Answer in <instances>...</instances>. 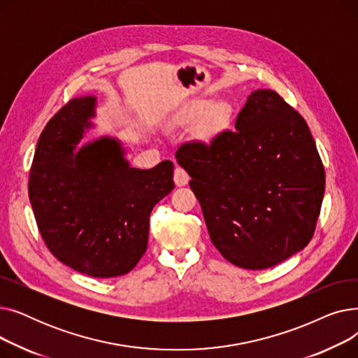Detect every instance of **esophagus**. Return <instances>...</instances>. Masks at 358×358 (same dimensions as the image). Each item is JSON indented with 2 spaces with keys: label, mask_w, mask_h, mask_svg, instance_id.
Returning a JSON list of instances; mask_svg holds the SVG:
<instances>
[{
  "label": "esophagus",
  "mask_w": 358,
  "mask_h": 358,
  "mask_svg": "<svg viewBox=\"0 0 358 358\" xmlns=\"http://www.w3.org/2000/svg\"><path fill=\"white\" fill-rule=\"evenodd\" d=\"M189 181H190V177H189V174H187L182 168H176V171H174V182H176V185L177 187H184V185H187L189 184Z\"/></svg>",
  "instance_id": "obj_1"
}]
</instances>
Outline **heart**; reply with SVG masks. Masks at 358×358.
Masks as SVG:
<instances>
[{
	"label": "heart",
	"mask_w": 358,
	"mask_h": 358,
	"mask_svg": "<svg viewBox=\"0 0 358 358\" xmlns=\"http://www.w3.org/2000/svg\"><path fill=\"white\" fill-rule=\"evenodd\" d=\"M206 108L204 119L201 123V130L203 135L208 138H213L217 134H220L222 130H224L228 127V124L231 123V117H232V107L229 103L227 101H216L209 107L208 101H201L194 107V115H200Z\"/></svg>",
	"instance_id": "b5f03b06"
}]
</instances>
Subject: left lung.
Segmentation results:
<instances>
[{"label":"left lung","mask_w":358,"mask_h":358,"mask_svg":"<svg viewBox=\"0 0 358 358\" xmlns=\"http://www.w3.org/2000/svg\"><path fill=\"white\" fill-rule=\"evenodd\" d=\"M210 239L224 259L264 270L313 236L325 169L305 119L273 90L252 91L235 131L178 148Z\"/></svg>","instance_id":"8db88e82"}]
</instances>
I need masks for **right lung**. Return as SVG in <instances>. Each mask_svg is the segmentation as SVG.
<instances>
[{
    "mask_svg": "<svg viewBox=\"0 0 358 358\" xmlns=\"http://www.w3.org/2000/svg\"><path fill=\"white\" fill-rule=\"evenodd\" d=\"M97 99H72L37 141L29 199L49 251L75 271L108 278L129 273L148 247L149 216L174 189V164L131 168L116 138L77 149L92 127Z\"/></svg>",
    "mask_w": 358,
    "mask_h": 358,
    "instance_id": "1",
    "label": "right lung"
}]
</instances>
